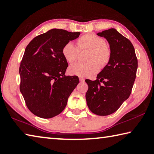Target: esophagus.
Masks as SVG:
<instances>
[{
  "mask_svg": "<svg viewBox=\"0 0 154 154\" xmlns=\"http://www.w3.org/2000/svg\"><path fill=\"white\" fill-rule=\"evenodd\" d=\"M79 80H80V82H84V81H85V79H84L83 78H80Z\"/></svg>",
  "mask_w": 154,
  "mask_h": 154,
  "instance_id": "obj_1",
  "label": "esophagus"
}]
</instances>
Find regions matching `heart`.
Returning <instances> with one entry per match:
<instances>
[{
	"label": "heart",
	"mask_w": 154,
	"mask_h": 154,
	"mask_svg": "<svg viewBox=\"0 0 154 154\" xmlns=\"http://www.w3.org/2000/svg\"><path fill=\"white\" fill-rule=\"evenodd\" d=\"M78 50H89L86 63H76L68 69L69 74L80 77H90L97 73L100 68L109 64L111 51L105 40L93 33L83 35L77 39ZM78 50L73 43L68 42L63 46L62 55L66 62L74 63L78 58Z\"/></svg>",
	"instance_id": "heart-1"
}]
</instances>
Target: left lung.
<instances>
[{
  "instance_id": "1",
  "label": "left lung",
  "mask_w": 154,
  "mask_h": 154,
  "mask_svg": "<svg viewBox=\"0 0 154 154\" xmlns=\"http://www.w3.org/2000/svg\"><path fill=\"white\" fill-rule=\"evenodd\" d=\"M97 35L109 42L111 58L97 75V80H85L88 86L86 99L91 112L106 116L117 111L131 94L137 69V59L131 42L115 29Z\"/></svg>"
}]
</instances>
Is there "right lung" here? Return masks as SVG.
Instances as JSON below:
<instances>
[{"label":"right lung","mask_w":154,"mask_h":154,"mask_svg":"<svg viewBox=\"0 0 154 154\" xmlns=\"http://www.w3.org/2000/svg\"><path fill=\"white\" fill-rule=\"evenodd\" d=\"M80 34L52 29L25 48L19 67L20 91L29 110L37 117L50 119L62 112L79 83L78 76H65L68 64L62 50Z\"/></svg>","instance_id":"1"}]
</instances>
